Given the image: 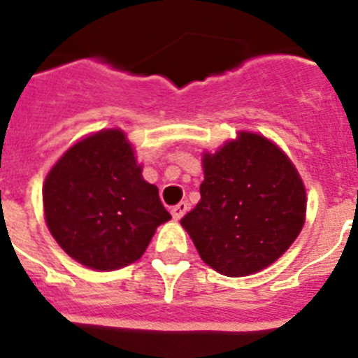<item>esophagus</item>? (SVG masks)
Here are the masks:
<instances>
[{
	"label": "esophagus",
	"mask_w": 358,
	"mask_h": 358,
	"mask_svg": "<svg viewBox=\"0 0 358 358\" xmlns=\"http://www.w3.org/2000/svg\"><path fill=\"white\" fill-rule=\"evenodd\" d=\"M187 210H189V205H187L185 201L178 203V205H176V206H173V208H171V215H173V219H175V220H180V219H182L183 215H185Z\"/></svg>",
	"instance_id": "1"
}]
</instances>
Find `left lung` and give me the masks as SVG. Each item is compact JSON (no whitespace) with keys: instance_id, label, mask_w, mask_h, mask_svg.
<instances>
[{"instance_id":"1","label":"left lung","mask_w":358,"mask_h":358,"mask_svg":"<svg viewBox=\"0 0 358 358\" xmlns=\"http://www.w3.org/2000/svg\"><path fill=\"white\" fill-rule=\"evenodd\" d=\"M201 201L180 224L215 272L245 277L275 263L306 222V185L285 150L263 134L238 130L203 152Z\"/></svg>"}]
</instances>
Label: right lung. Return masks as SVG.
<instances>
[{
    "label": "right lung",
    "instance_id": "obj_1",
    "mask_svg": "<svg viewBox=\"0 0 358 358\" xmlns=\"http://www.w3.org/2000/svg\"><path fill=\"white\" fill-rule=\"evenodd\" d=\"M45 224L66 255L111 272L138 262L171 215L122 129L88 134L65 150L43 180Z\"/></svg>",
    "mask_w": 358,
    "mask_h": 358
}]
</instances>
